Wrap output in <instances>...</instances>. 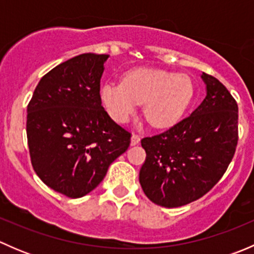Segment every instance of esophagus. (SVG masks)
<instances>
[{
  "instance_id": "34e87169",
  "label": "esophagus",
  "mask_w": 254,
  "mask_h": 254,
  "mask_svg": "<svg viewBox=\"0 0 254 254\" xmlns=\"http://www.w3.org/2000/svg\"><path fill=\"white\" fill-rule=\"evenodd\" d=\"M140 142V136L139 135H132L131 136V140H130V143H131V146H135L137 145V143Z\"/></svg>"
}]
</instances>
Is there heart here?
Instances as JSON below:
<instances>
[{
	"instance_id": "b5f03b06",
	"label": "heart",
	"mask_w": 254,
	"mask_h": 254,
	"mask_svg": "<svg viewBox=\"0 0 254 254\" xmlns=\"http://www.w3.org/2000/svg\"><path fill=\"white\" fill-rule=\"evenodd\" d=\"M193 96V82L187 75L145 67L125 73L122 83L106 82L101 88L102 101L115 122L127 123L143 103L146 120L156 127L175 125Z\"/></svg>"
}]
</instances>
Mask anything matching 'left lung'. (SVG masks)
Segmentation results:
<instances>
[{"mask_svg":"<svg viewBox=\"0 0 254 254\" xmlns=\"http://www.w3.org/2000/svg\"><path fill=\"white\" fill-rule=\"evenodd\" d=\"M206 97L167 131L143 137L139 181L152 203L178 207L206 194L226 172L238 140V107L217 78L201 73Z\"/></svg>","mask_w":254,"mask_h":254,"instance_id":"left-lung-1","label":"left lung"}]
</instances>
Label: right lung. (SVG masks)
<instances>
[{"label": "right lung", "instance_id": "add662e5", "mask_svg": "<svg viewBox=\"0 0 254 254\" xmlns=\"http://www.w3.org/2000/svg\"><path fill=\"white\" fill-rule=\"evenodd\" d=\"M108 58L87 53L60 64L40 79L28 104L33 168L68 198L93 190L130 145V132L102 106L101 78Z\"/></svg>", "mask_w": 254, "mask_h": 254}]
</instances>
